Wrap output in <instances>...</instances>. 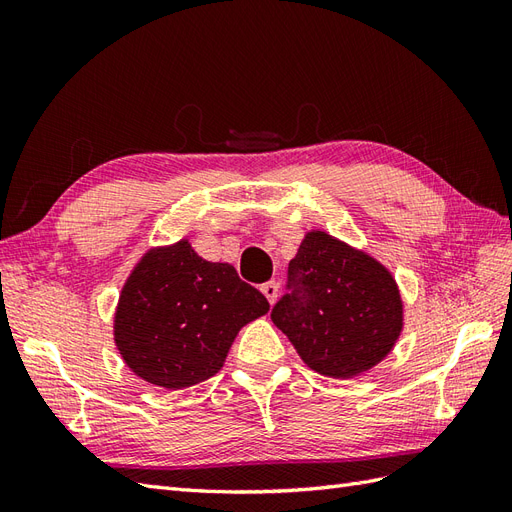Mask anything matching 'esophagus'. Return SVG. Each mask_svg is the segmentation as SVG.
Wrapping results in <instances>:
<instances>
[{"label":"esophagus","instance_id":"1","mask_svg":"<svg viewBox=\"0 0 512 512\" xmlns=\"http://www.w3.org/2000/svg\"><path fill=\"white\" fill-rule=\"evenodd\" d=\"M260 290H262V294H265V297H267V301L273 305V303L277 301V294H280V284L271 280V282H267V284H262Z\"/></svg>","mask_w":512,"mask_h":512}]
</instances>
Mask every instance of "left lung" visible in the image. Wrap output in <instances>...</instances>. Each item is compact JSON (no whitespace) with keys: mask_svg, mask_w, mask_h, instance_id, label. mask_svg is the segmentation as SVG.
Returning <instances> with one entry per match:
<instances>
[{"mask_svg":"<svg viewBox=\"0 0 512 512\" xmlns=\"http://www.w3.org/2000/svg\"><path fill=\"white\" fill-rule=\"evenodd\" d=\"M288 290L271 320L322 376L363 374L393 350L404 329L391 271L322 230L307 232L290 260Z\"/></svg>","mask_w":512,"mask_h":512,"instance_id":"left-lung-1","label":"left lung"}]
</instances>
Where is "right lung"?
<instances>
[{
    "mask_svg": "<svg viewBox=\"0 0 512 512\" xmlns=\"http://www.w3.org/2000/svg\"><path fill=\"white\" fill-rule=\"evenodd\" d=\"M269 312L265 294L188 239L153 247L123 284L115 344L138 378L168 391L218 374L237 333Z\"/></svg>",
    "mask_w": 512,
    "mask_h": 512,
    "instance_id": "1",
    "label": "right lung"
}]
</instances>
